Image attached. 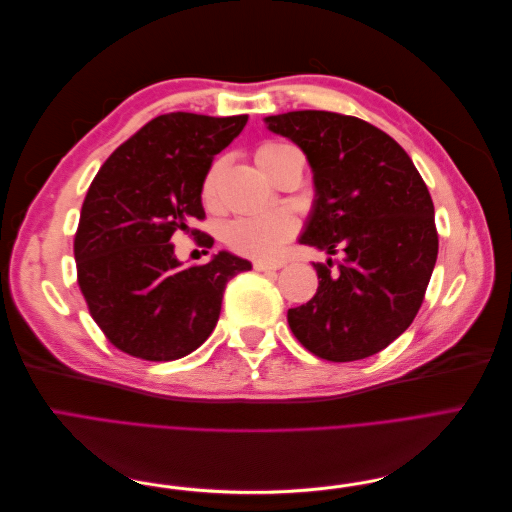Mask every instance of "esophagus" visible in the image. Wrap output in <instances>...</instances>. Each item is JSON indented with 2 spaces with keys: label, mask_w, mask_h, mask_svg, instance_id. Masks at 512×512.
Masks as SVG:
<instances>
[{
  "label": "esophagus",
  "mask_w": 512,
  "mask_h": 512,
  "mask_svg": "<svg viewBox=\"0 0 512 512\" xmlns=\"http://www.w3.org/2000/svg\"><path fill=\"white\" fill-rule=\"evenodd\" d=\"M252 267H254L256 271H277V269H282L284 265H282V262H269V260H254V262H252Z\"/></svg>",
  "instance_id": "34e87169"
}]
</instances>
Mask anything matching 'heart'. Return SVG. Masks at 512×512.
Masks as SVG:
<instances>
[{
	"label": "heart",
	"mask_w": 512,
	"mask_h": 512,
	"mask_svg": "<svg viewBox=\"0 0 512 512\" xmlns=\"http://www.w3.org/2000/svg\"><path fill=\"white\" fill-rule=\"evenodd\" d=\"M294 147L286 143H262L256 149V162L273 179L275 170L280 166L282 158ZM220 177L222 162H213L200 183V200L207 209L218 205L220 194ZM297 220L288 211H271L260 215H243V218L230 220L222 228V239L232 252L252 256V258H273L282 250V245L297 235Z\"/></svg>",
	"instance_id": "1"
}]
</instances>
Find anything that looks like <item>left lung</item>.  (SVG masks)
Segmentation results:
<instances>
[{"label": "left lung", "mask_w": 512, "mask_h": 512, "mask_svg": "<svg viewBox=\"0 0 512 512\" xmlns=\"http://www.w3.org/2000/svg\"><path fill=\"white\" fill-rule=\"evenodd\" d=\"M312 164L316 205L299 239L327 254L318 290L288 309L294 337L333 363L367 359L404 333L423 305L438 258L433 200L397 141L371 123L329 111L267 117Z\"/></svg>", "instance_id": "1"}]
</instances>
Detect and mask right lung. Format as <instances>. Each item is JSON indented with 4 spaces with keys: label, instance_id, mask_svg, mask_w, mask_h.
<instances>
[{
    "label": "right lung",
    "instance_id": "1",
    "mask_svg": "<svg viewBox=\"0 0 512 512\" xmlns=\"http://www.w3.org/2000/svg\"><path fill=\"white\" fill-rule=\"evenodd\" d=\"M245 123L247 115H160L119 145L91 181L74 235L76 282L117 350L143 361L194 352L215 329L228 280L252 269L228 252L181 267L170 243L183 232L213 245L192 228L205 220L200 183Z\"/></svg>",
    "mask_w": 512,
    "mask_h": 512
}]
</instances>
